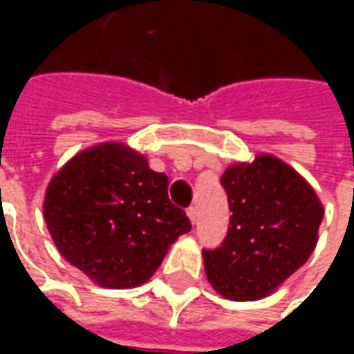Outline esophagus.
<instances>
[{"instance_id": "esophagus-1", "label": "esophagus", "mask_w": 354, "mask_h": 354, "mask_svg": "<svg viewBox=\"0 0 354 354\" xmlns=\"http://www.w3.org/2000/svg\"><path fill=\"white\" fill-rule=\"evenodd\" d=\"M187 216H189V221L195 225L197 223V209L195 207H191V209H187Z\"/></svg>"}]
</instances>
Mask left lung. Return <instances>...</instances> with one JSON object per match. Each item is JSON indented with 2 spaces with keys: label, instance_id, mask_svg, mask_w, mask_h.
<instances>
[{
  "label": "left lung",
  "instance_id": "left-lung-1",
  "mask_svg": "<svg viewBox=\"0 0 354 354\" xmlns=\"http://www.w3.org/2000/svg\"><path fill=\"white\" fill-rule=\"evenodd\" d=\"M221 183L232 214L223 246L203 252L205 274L226 299L256 301L315 250L323 205L297 171L270 153L228 165Z\"/></svg>",
  "mask_w": 354,
  "mask_h": 354
}]
</instances>
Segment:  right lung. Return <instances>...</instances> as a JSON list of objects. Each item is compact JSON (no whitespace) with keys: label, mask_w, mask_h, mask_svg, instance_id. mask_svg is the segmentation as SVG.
<instances>
[{"label":"right lung","mask_w":354,"mask_h":354,"mask_svg":"<svg viewBox=\"0 0 354 354\" xmlns=\"http://www.w3.org/2000/svg\"><path fill=\"white\" fill-rule=\"evenodd\" d=\"M147 157L104 142L71 157L45 191L43 216L62 258L100 288H138L191 223Z\"/></svg>","instance_id":"obj_1"}]
</instances>
